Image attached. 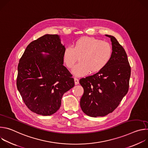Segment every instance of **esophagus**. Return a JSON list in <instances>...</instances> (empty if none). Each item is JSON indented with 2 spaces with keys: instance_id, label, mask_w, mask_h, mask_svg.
<instances>
[{
  "instance_id": "obj_1",
  "label": "esophagus",
  "mask_w": 148,
  "mask_h": 148,
  "mask_svg": "<svg viewBox=\"0 0 148 148\" xmlns=\"http://www.w3.org/2000/svg\"><path fill=\"white\" fill-rule=\"evenodd\" d=\"M74 82H75V85H77V84H79V80H78V79L77 78L75 77V78H74Z\"/></svg>"
}]
</instances>
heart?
<instances>
[{
	"label": "heart",
	"mask_w": 148,
	"mask_h": 148,
	"mask_svg": "<svg viewBox=\"0 0 148 148\" xmlns=\"http://www.w3.org/2000/svg\"><path fill=\"white\" fill-rule=\"evenodd\" d=\"M112 55L111 45L107 41L90 37L77 40L73 47H66L62 59L66 67L73 69L79 57V63L73 70L76 75L83 76L95 73L107 65Z\"/></svg>",
	"instance_id": "1"
}]
</instances>
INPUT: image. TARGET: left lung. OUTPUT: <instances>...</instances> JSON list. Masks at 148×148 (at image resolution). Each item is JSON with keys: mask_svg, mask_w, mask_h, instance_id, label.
Listing matches in <instances>:
<instances>
[{"mask_svg": "<svg viewBox=\"0 0 148 148\" xmlns=\"http://www.w3.org/2000/svg\"><path fill=\"white\" fill-rule=\"evenodd\" d=\"M112 55L107 65L96 74L79 79L84 88L80 107L86 115L104 116L112 112L127 94L131 67L123 47L112 36Z\"/></svg>", "mask_w": 148, "mask_h": 148, "instance_id": "obj_1", "label": "left lung"}]
</instances>
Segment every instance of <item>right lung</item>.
<instances>
[{"label":"right lung","mask_w":148,"mask_h":148,"mask_svg":"<svg viewBox=\"0 0 148 148\" xmlns=\"http://www.w3.org/2000/svg\"><path fill=\"white\" fill-rule=\"evenodd\" d=\"M64 49L59 36L45 34L32 41L19 60L17 88L27 108L37 114L56 112L63 94L74 86L72 74L63 66Z\"/></svg>","instance_id":"obj_1"}]
</instances>
